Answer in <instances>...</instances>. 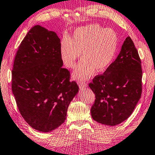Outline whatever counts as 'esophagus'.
<instances>
[{
  "mask_svg": "<svg viewBox=\"0 0 155 155\" xmlns=\"http://www.w3.org/2000/svg\"><path fill=\"white\" fill-rule=\"evenodd\" d=\"M78 85H79L80 88H86V86H87L86 83L84 81H78Z\"/></svg>",
  "mask_w": 155,
  "mask_h": 155,
  "instance_id": "34e87169",
  "label": "esophagus"
}]
</instances>
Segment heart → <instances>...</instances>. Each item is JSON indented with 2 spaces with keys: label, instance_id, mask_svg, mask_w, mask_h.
<instances>
[{
  "label": "heart",
  "instance_id": "heart-1",
  "mask_svg": "<svg viewBox=\"0 0 155 155\" xmlns=\"http://www.w3.org/2000/svg\"><path fill=\"white\" fill-rule=\"evenodd\" d=\"M119 45L114 30L97 25H90L76 30L72 38L64 36L60 43V55L68 68H73L82 53L83 60L76 67L74 77L86 80L97 71H102L112 64Z\"/></svg>",
  "mask_w": 155,
  "mask_h": 155
}]
</instances>
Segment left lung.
Returning a JSON list of instances; mask_svg holds the SVG:
<instances>
[{"mask_svg": "<svg viewBox=\"0 0 155 155\" xmlns=\"http://www.w3.org/2000/svg\"><path fill=\"white\" fill-rule=\"evenodd\" d=\"M142 74L138 52L128 36L115 61L89 84L95 95L91 109L93 119L108 126L126 120L141 97Z\"/></svg>", "mask_w": 155, "mask_h": 155, "instance_id": "1", "label": "left lung"}]
</instances>
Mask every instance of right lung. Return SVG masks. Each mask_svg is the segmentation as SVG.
<instances>
[{"label":"right lung","instance_id":"obj_1","mask_svg":"<svg viewBox=\"0 0 155 155\" xmlns=\"http://www.w3.org/2000/svg\"><path fill=\"white\" fill-rule=\"evenodd\" d=\"M62 64L58 35L40 25L32 27L15 55L12 91L21 115L38 131H51L64 123L78 91Z\"/></svg>","mask_w":155,"mask_h":155}]
</instances>
